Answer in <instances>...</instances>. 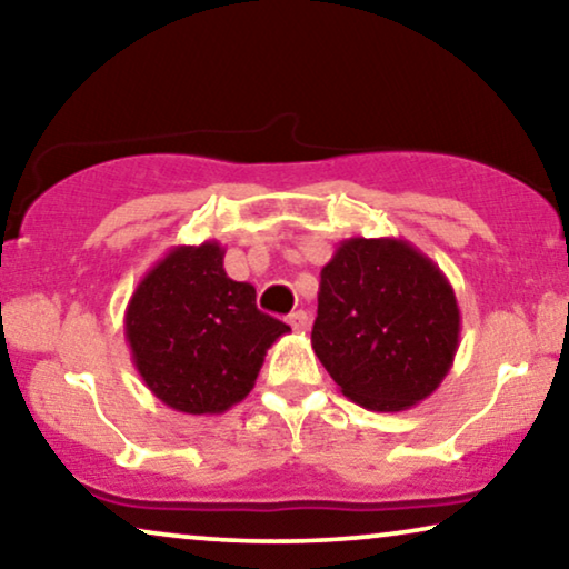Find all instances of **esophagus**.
<instances>
[{
    "mask_svg": "<svg viewBox=\"0 0 569 569\" xmlns=\"http://www.w3.org/2000/svg\"><path fill=\"white\" fill-rule=\"evenodd\" d=\"M287 323H290L295 331H306L308 329V313H306V310H295V313L287 316Z\"/></svg>",
    "mask_w": 569,
    "mask_h": 569,
    "instance_id": "esophagus-1",
    "label": "esophagus"
}]
</instances>
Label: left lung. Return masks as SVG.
Masks as SVG:
<instances>
[{"label":"left lung","mask_w":569,"mask_h":569,"mask_svg":"<svg viewBox=\"0 0 569 569\" xmlns=\"http://www.w3.org/2000/svg\"><path fill=\"white\" fill-rule=\"evenodd\" d=\"M461 310L446 274L401 238L341 240L321 269L313 352L349 401L417 407L453 365Z\"/></svg>","instance_id":"left-lung-1"}]
</instances>
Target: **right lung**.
<instances>
[{"label":"right lung","instance_id":"add662e5","mask_svg":"<svg viewBox=\"0 0 569 569\" xmlns=\"http://www.w3.org/2000/svg\"><path fill=\"white\" fill-rule=\"evenodd\" d=\"M217 240L176 246L131 295L123 333L144 386L183 415H222L243 401L267 349L290 331L256 308V290L224 274Z\"/></svg>","mask_w":569,"mask_h":569}]
</instances>
